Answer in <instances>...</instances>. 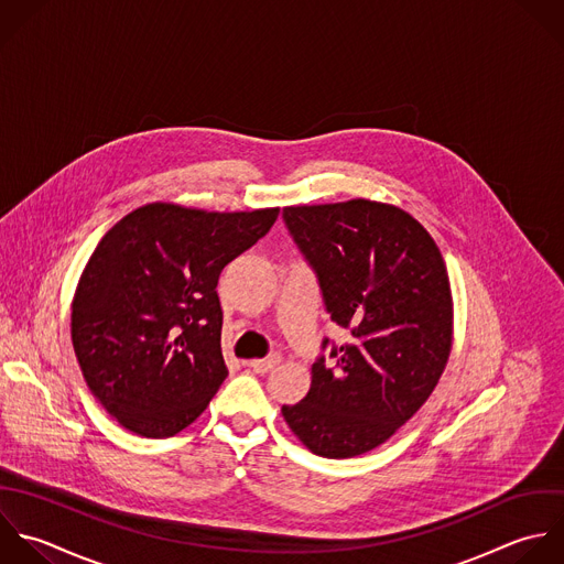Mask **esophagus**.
<instances>
[{
    "label": "esophagus",
    "mask_w": 564,
    "mask_h": 564,
    "mask_svg": "<svg viewBox=\"0 0 564 564\" xmlns=\"http://www.w3.org/2000/svg\"><path fill=\"white\" fill-rule=\"evenodd\" d=\"M279 362H281V356H279V354H272V356H268V358H261V360H250V362H246V367H250L254 373L263 376V373L272 371V369H274Z\"/></svg>",
    "instance_id": "obj_1"
}]
</instances>
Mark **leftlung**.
<instances>
[{
  "mask_svg": "<svg viewBox=\"0 0 564 564\" xmlns=\"http://www.w3.org/2000/svg\"><path fill=\"white\" fill-rule=\"evenodd\" d=\"M283 221L347 343L332 345V360L316 358L307 395L281 413L314 455L349 459L406 424L444 373L453 347L446 263L426 228L391 204L288 206Z\"/></svg>",
  "mask_w": 564,
  "mask_h": 564,
  "instance_id": "left-lung-1",
  "label": "left lung"
}]
</instances>
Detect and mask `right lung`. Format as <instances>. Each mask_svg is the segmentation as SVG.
<instances>
[{
	"instance_id": "1",
	"label": "right lung",
	"mask_w": 564,
	"mask_h": 564,
	"mask_svg": "<svg viewBox=\"0 0 564 564\" xmlns=\"http://www.w3.org/2000/svg\"><path fill=\"white\" fill-rule=\"evenodd\" d=\"M276 217L279 208L155 202L98 241L72 301V345L89 391L120 426L164 440L204 413L228 376L219 274Z\"/></svg>"
}]
</instances>
